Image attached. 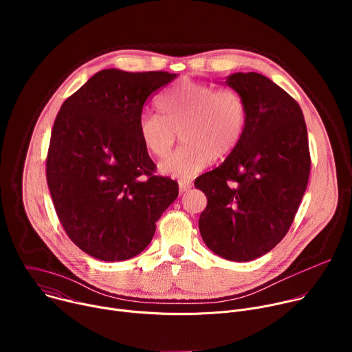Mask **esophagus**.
Returning a JSON list of instances; mask_svg holds the SVG:
<instances>
[{
    "instance_id": "esophagus-1",
    "label": "esophagus",
    "mask_w": 352,
    "mask_h": 352,
    "mask_svg": "<svg viewBox=\"0 0 352 352\" xmlns=\"http://www.w3.org/2000/svg\"><path fill=\"white\" fill-rule=\"evenodd\" d=\"M190 186H192V182H190V181H179V182H178L179 193H184V192H186V190H188Z\"/></svg>"
}]
</instances>
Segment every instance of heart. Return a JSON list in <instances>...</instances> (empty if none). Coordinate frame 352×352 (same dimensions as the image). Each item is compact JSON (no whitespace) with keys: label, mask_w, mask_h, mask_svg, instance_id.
<instances>
[{"label":"heart","mask_w":352,"mask_h":352,"mask_svg":"<svg viewBox=\"0 0 352 352\" xmlns=\"http://www.w3.org/2000/svg\"><path fill=\"white\" fill-rule=\"evenodd\" d=\"M160 116L143 114L138 121L140 142L155 157H164L179 132L181 144L159 166L162 174L189 179L216 156L230 155L242 139L246 106L234 89L185 79L157 98Z\"/></svg>","instance_id":"1"}]
</instances>
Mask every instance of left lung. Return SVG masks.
I'll list each match as a JSON object with an SVG mask.
<instances>
[{"mask_svg": "<svg viewBox=\"0 0 352 352\" xmlns=\"http://www.w3.org/2000/svg\"><path fill=\"white\" fill-rule=\"evenodd\" d=\"M226 85L242 96L246 125L224 163L195 181L208 197L199 230L216 255L248 262L288 232L309 179V143L302 110L269 78L236 72Z\"/></svg>", "mask_w": 352, "mask_h": 352, "instance_id": "obj_1", "label": "left lung"}]
</instances>
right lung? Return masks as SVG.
Listing matches in <instances>:
<instances>
[{"label": "right lung", "mask_w": 352, "mask_h": 352, "mask_svg": "<svg viewBox=\"0 0 352 352\" xmlns=\"http://www.w3.org/2000/svg\"><path fill=\"white\" fill-rule=\"evenodd\" d=\"M175 78L103 69L65 100L54 121L48 189L67 235L96 259L139 255L178 196L175 181L155 175L138 132L146 100Z\"/></svg>", "instance_id": "right-lung-1"}]
</instances>
